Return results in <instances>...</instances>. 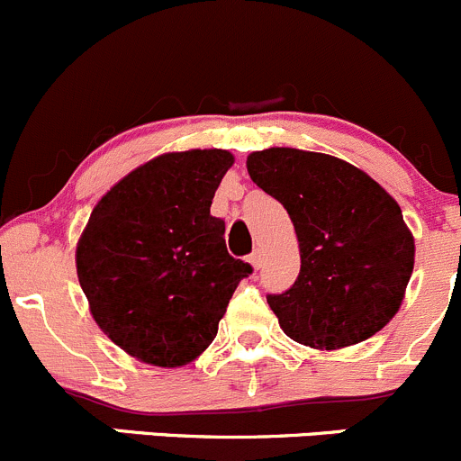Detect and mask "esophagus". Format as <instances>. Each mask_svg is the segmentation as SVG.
Masks as SVG:
<instances>
[{"instance_id": "34e87169", "label": "esophagus", "mask_w": 461, "mask_h": 461, "mask_svg": "<svg viewBox=\"0 0 461 461\" xmlns=\"http://www.w3.org/2000/svg\"><path fill=\"white\" fill-rule=\"evenodd\" d=\"M248 261L252 263L254 270H258V267H261V263H263V252H261V249H254V252L248 257Z\"/></svg>"}]
</instances>
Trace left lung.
<instances>
[{
	"label": "left lung",
	"mask_w": 461,
	"mask_h": 461,
	"mask_svg": "<svg viewBox=\"0 0 461 461\" xmlns=\"http://www.w3.org/2000/svg\"><path fill=\"white\" fill-rule=\"evenodd\" d=\"M248 173L284 204L299 240L297 281L267 294L284 333L321 351L378 333L401 308L414 267V239L396 200L324 153L257 150Z\"/></svg>",
	"instance_id": "8db88e82"
}]
</instances>
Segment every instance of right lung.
Listing matches in <instances>:
<instances>
[{
  "label": "right lung",
  "instance_id": "1",
  "mask_svg": "<svg viewBox=\"0 0 461 461\" xmlns=\"http://www.w3.org/2000/svg\"><path fill=\"white\" fill-rule=\"evenodd\" d=\"M234 155L185 150L150 159L112 186L76 248L80 288L112 342L141 363L182 367L218 333L252 266L227 252L213 194Z\"/></svg>",
  "mask_w": 461,
  "mask_h": 461
}]
</instances>
